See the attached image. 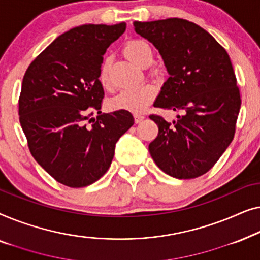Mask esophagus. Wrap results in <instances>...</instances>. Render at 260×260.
Segmentation results:
<instances>
[{"instance_id": "obj_1", "label": "esophagus", "mask_w": 260, "mask_h": 260, "mask_svg": "<svg viewBox=\"0 0 260 260\" xmlns=\"http://www.w3.org/2000/svg\"><path fill=\"white\" fill-rule=\"evenodd\" d=\"M134 118H135V123H141L142 120L144 119V116L141 115V113H134Z\"/></svg>"}]
</instances>
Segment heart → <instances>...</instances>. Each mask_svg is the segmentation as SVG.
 Segmentation results:
<instances>
[{"label": "heart", "instance_id": "1", "mask_svg": "<svg viewBox=\"0 0 260 260\" xmlns=\"http://www.w3.org/2000/svg\"><path fill=\"white\" fill-rule=\"evenodd\" d=\"M124 54L131 61L140 66H148L152 60V49L150 45L144 40H131L126 42V45L124 46ZM99 81L105 88L110 87L111 85L108 60L102 63L101 70H99ZM156 94H157V90L154 85H141V86L119 92L109 102V106L110 109L116 110V111L141 113L151 104Z\"/></svg>", "mask_w": 260, "mask_h": 260}]
</instances>
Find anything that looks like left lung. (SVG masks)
Returning a JSON list of instances; mask_svg holds the SVG:
<instances>
[{
    "label": "left lung",
    "instance_id": "1",
    "mask_svg": "<svg viewBox=\"0 0 260 260\" xmlns=\"http://www.w3.org/2000/svg\"><path fill=\"white\" fill-rule=\"evenodd\" d=\"M134 24L158 49L170 74L154 106L182 112L173 123L149 116L158 126L149 152L170 176L188 180L204 175L236 134L241 98L230 56L208 31L190 21L170 17Z\"/></svg>",
    "mask_w": 260,
    "mask_h": 260
}]
</instances>
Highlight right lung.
Returning <instances> with one entry per match:
<instances>
[{"label":"right lung","instance_id":"right-lung-1","mask_svg":"<svg viewBox=\"0 0 260 260\" xmlns=\"http://www.w3.org/2000/svg\"><path fill=\"white\" fill-rule=\"evenodd\" d=\"M125 28V22L72 28L42 51L23 76L19 118L28 148L67 187H86L101 179L117 141L134 125L130 112L101 111L103 55Z\"/></svg>","mask_w":260,"mask_h":260}]
</instances>
